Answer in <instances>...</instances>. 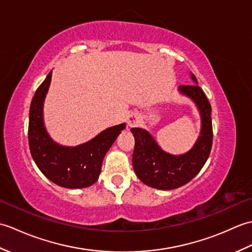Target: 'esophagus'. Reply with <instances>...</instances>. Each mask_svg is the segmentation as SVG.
<instances>
[{
	"label": "esophagus",
	"mask_w": 252,
	"mask_h": 252,
	"mask_svg": "<svg viewBox=\"0 0 252 252\" xmlns=\"http://www.w3.org/2000/svg\"><path fill=\"white\" fill-rule=\"evenodd\" d=\"M140 116H138L137 114H135V112H133V114H130L129 117H127L126 119V123L127 126H129L130 127L132 126H135L138 125V122H140Z\"/></svg>",
	"instance_id": "esophagus-1"
}]
</instances>
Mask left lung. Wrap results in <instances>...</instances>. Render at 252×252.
I'll use <instances>...</instances> for the list:
<instances>
[{"mask_svg": "<svg viewBox=\"0 0 252 252\" xmlns=\"http://www.w3.org/2000/svg\"><path fill=\"white\" fill-rule=\"evenodd\" d=\"M194 85H180L178 91L197 107L200 115L199 136L189 152L182 155L169 154L158 145L148 131L132 127L135 140L132 162L136 176L144 184L160 190H170L189 183L205 165L212 146L211 106L203 91L198 87L192 73Z\"/></svg>", "mask_w": 252, "mask_h": 252, "instance_id": "left-lung-1", "label": "left lung"}]
</instances>
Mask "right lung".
<instances>
[{
	"label": "right lung",
	"mask_w": 252,
	"mask_h": 252,
	"mask_svg": "<svg viewBox=\"0 0 252 252\" xmlns=\"http://www.w3.org/2000/svg\"><path fill=\"white\" fill-rule=\"evenodd\" d=\"M52 71L37 88L29 111V147L40 171L53 183L65 189H84L98 180L107 152L125 130L126 123L107 127L87 143L63 146L50 136L44 125L43 107Z\"/></svg>",
	"instance_id": "obj_1"
}]
</instances>
